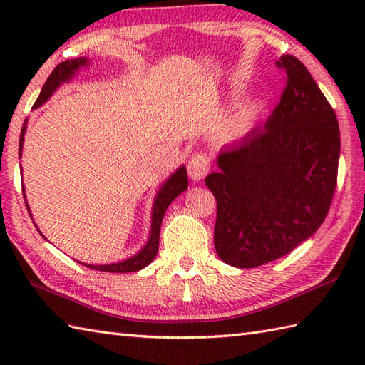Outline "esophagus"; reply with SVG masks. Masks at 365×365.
<instances>
[{"mask_svg":"<svg viewBox=\"0 0 365 365\" xmlns=\"http://www.w3.org/2000/svg\"><path fill=\"white\" fill-rule=\"evenodd\" d=\"M210 170V158L205 153H195L188 161V174L191 180L200 182Z\"/></svg>","mask_w":365,"mask_h":365,"instance_id":"34e87169","label":"esophagus"}]
</instances>
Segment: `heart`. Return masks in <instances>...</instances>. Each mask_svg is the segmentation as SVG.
<instances>
[{
    "instance_id": "b5f03b06",
    "label": "heart",
    "mask_w": 365,
    "mask_h": 365,
    "mask_svg": "<svg viewBox=\"0 0 365 365\" xmlns=\"http://www.w3.org/2000/svg\"><path fill=\"white\" fill-rule=\"evenodd\" d=\"M243 125H245V123H243V122H240V123H238V127H240V128H242Z\"/></svg>"
}]
</instances>
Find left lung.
I'll list each match as a JSON object with an SVG mask.
<instances>
[{"label": "left lung", "instance_id": "1", "mask_svg": "<svg viewBox=\"0 0 365 365\" xmlns=\"http://www.w3.org/2000/svg\"><path fill=\"white\" fill-rule=\"evenodd\" d=\"M287 86L263 127L222 147L205 177L218 212L215 247L222 262L255 268L306 242L334 196L340 155L336 113L306 66L284 54Z\"/></svg>", "mask_w": 365, "mask_h": 365}]
</instances>
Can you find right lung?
Wrapping results in <instances>:
<instances>
[{"mask_svg": "<svg viewBox=\"0 0 365 365\" xmlns=\"http://www.w3.org/2000/svg\"><path fill=\"white\" fill-rule=\"evenodd\" d=\"M88 64H89L88 58L68 59V61H64V63L58 64L56 68L51 72V75L46 78L41 94H38V97L36 100L34 108L45 103L46 100L53 96V92L61 86V84L71 80L81 67H86ZM25 131H26V125H23L21 135H20L19 157H21L23 141H25V138L23 136H25ZM187 188H188L187 169H185V166H180L173 175L168 178L165 183L161 185V188L158 190L157 197H155V202H153V208H152V227H150L149 240H147V243L144 245L143 250L138 254H135L133 257L118 262V263H110V265H89V263H83V265L89 267L92 269H97V271H105V273H133V271H139V269L145 268L155 259V255H157V252H158L160 227H161L163 216H165V213H166V208L178 195H182V192ZM23 192H25V190H23ZM25 204L28 207V202H25ZM28 212H29V207H28ZM29 215H31V212H29Z\"/></svg>", "mask_w": 365, "mask_h": 365, "instance_id": "add662e5", "label": "right lung"}]
</instances>
